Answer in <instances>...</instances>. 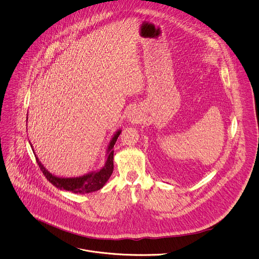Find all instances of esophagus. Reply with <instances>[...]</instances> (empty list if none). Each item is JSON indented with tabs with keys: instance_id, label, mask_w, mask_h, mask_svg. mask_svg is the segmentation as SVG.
I'll use <instances>...</instances> for the list:
<instances>
[{
	"instance_id": "obj_1",
	"label": "esophagus",
	"mask_w": 259,
	"mask_h": 259,
	"mask_svg": "<svg viewBox=\"0 0 259 259\" xmlns=\"http://www.w3.org/2000/svg\"><path fill=\"white\" fill-rule=\"evenodd\" d=\"M127 120H128L129 122H131V123H139L142 119H141V115H140V113L138 112V110H137L136 108H133V109L129 112V114H128V116H127Z\"/></svg>"
}]
</instances>
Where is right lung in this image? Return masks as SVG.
<instances>
[{"label": "right lung", "instance_id": "add662e5", "mask_svg": "<svg viewBox=\"0 0 259 259\" xmlns=\"http://www.w3.org/2000/svg\"><path fill=\"white\" fill-rule=\"evenodd\" d=\"M27 120H28V117H27ZM121 131L122 130L119 129L115 132V134L112 136V138L107 146L105 164L97 170L91 171V172L85 174L80 177H74V178H62V177H57V176L52 175L50 171H48V169L45 168V166L41 163L39 158L36 156L33 146L30 141H29V144L33 150L36 161H37L41 171L47 179V181H49L53 186H55L59 190L68 191L73 194H88V193H93V192L101 190L106 185V183L108 182L110 177L112 176L113 169H114V162H113L114 150H113V148H114V145H115L119 135L121 134Z\"/></svg>", "mask_w": 259, "mask_h": 259}]
</instances>
